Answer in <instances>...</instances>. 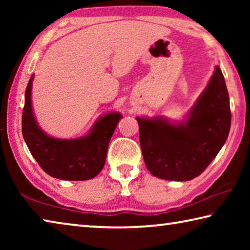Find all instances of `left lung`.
Segmentation results:
<instances>
[{"instance_id": "left-lung-1", "label": "left lung", "mask_w": 250, "mask_h": 250, "mask_svg": "<svg viewBox=\"0 0 250 250\" xmlns=\"http://www.w3.org/2000/svg\"><path fill=\"white\" fill-rule=\"evenodd\" d=\"M147 170L159 179L189 181L215 159L230 129L229 97L221 68L215 70L183 122L135 118Z\"/></svg>"}]
</instances>
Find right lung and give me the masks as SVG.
Wrapping results in <instances>:
<instances>
[{"label":"right lung","mask_w":250,"mask_h":250,"mask_svg":"<svg viewBox=\"0 0 250 250\" xmlns=\"http://www.w3.org/2000/svg\"><path fill=\"white\" fill-rule=\"evenodd\" d=\"M34 75L25 90L22 116V133L29 152L48 175L59 180L84 181L103 170L108 146L120 112H109L100 117L89 133L76 139H57L46 134L37 124L32 107Z\"/></svg>","instance_id":"obj_1"}]
</instances>
